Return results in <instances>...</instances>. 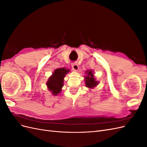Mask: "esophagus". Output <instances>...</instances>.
I'll return each instance as SVG.
<instances>
[{
    "instance_id": "34e87169",
    "label": "esophagus",
    "mask_w": 147,
    "mask_h": 147,
    "mask_svg": "<svg viewBox=\"0 0 147 147\" xmlns=\"http://www.w3.org/2000/svg\"><path fill=\"white\" fill-rule=\"evenodd\" d=\"M72 69H73V70H75V71H77V70H78V65L77 64H75V63H73L72 64Z\"/></svg>"
}]
</instances>
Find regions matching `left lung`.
<instances>
[{"label":"left lung","mask_w":147,"mask_h":147,"mask_svg":"<svg viewBox=\"0 0 147 147\" xmlns=\"http://www.w3.org/2000/svg\"><path fill=\"white\" fill-rule=\"evenodd\" d=\"M93 71L92 70H88L85 72L86 74L84 76V82H85V85L87 88L90 89H92L96 87L99 84V82L96 80L94 77Z\"/></svg>","instance_id":"left-lung-1"}]
</instances>
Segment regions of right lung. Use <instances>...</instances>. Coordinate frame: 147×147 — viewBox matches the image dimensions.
<instances>
[{
    "mask_svg": "<svg viewBox=\"0 0 147 147\" xmlns=\"http://www.w3.org/2000/svg\"><path fill=\"white\" fill-rule=\"evenodd\" d=\"M70 72L69 69L65 67L57 69L53 74L48 78V80L46 83L48 91H50L52 95L57 96L62 91V88L64 86V77Z\"/></svg>",
    "mask_w": 147,
    "mask_h": 147,
    "instance_id": "right-lung-1",
    "label": "right lung"
}]
</instances>
